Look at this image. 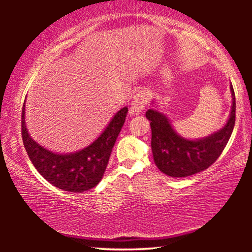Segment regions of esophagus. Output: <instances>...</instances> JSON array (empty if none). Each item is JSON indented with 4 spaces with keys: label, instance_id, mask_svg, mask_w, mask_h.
Segmentation results:
<instances>
[{
    "label": "esophagus",
    "instance_id": "obj_1",
    "mask_svg": "<svg viewBox=\"0 0 252 252\" xmlns=\"http://www.w3.org/2000/svg\"><path fill=\"white\" fill-rule=\"evenodd\" d=\"M151 99V93L147 89H143V90L139 91L133 97V101L131 103V111L135 114H139L142 112L146 108L149 101Z\"/></svg>",
    "mask_w": 252,
    "mask_h": 252
}]
</instances>
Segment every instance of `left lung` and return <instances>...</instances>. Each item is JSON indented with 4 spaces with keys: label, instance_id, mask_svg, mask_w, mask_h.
<instances>
[{
    "label": "left lung",
    "instance_id": "obj_1",
    "mask_svg": "<svg viewBox=\"0 0 252 252\" xmlns=\"http://www.w3.org/2000/svg\"><path fill=\"white\" fill-rule=\"evenodd\" d=\"M232 105L225 125L220 130L201 139L183 138L174 130L164 113L149 109L146 117L151 126V149L155 163L161 172L173 178L189 177L208 169L227 146L236 121V97L230 84Z\"/></svg>",
    "mask_w": 252,
    "mask_h": 252
}]
</instances>
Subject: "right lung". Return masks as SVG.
<instances>
[{
    "mask_svg": "<svg viewBox=\"0 0 252 252\" xmlns=\"http://www.w3.org/2000/svg\"><path fill=\"white\" fill-rule=\"evenodd\" d=\"M127 108L114 114L102 133L82 150L71 153L50 151L31 138L25 125V101L22 109V139L32 164L51 185L69 192H84L103 178L112 148L126 121Z\"/></svg>",
    "mask_w": 252,
    "mask_h": 252,
    "instance_id": "add662e5",
    "label": "right lung"
}]
</instances>
